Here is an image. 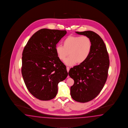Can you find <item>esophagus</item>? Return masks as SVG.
<instances>
[{
    "instance_id": "1",
    "label": "esophagus",
    "mask_w": 128,
    "mask_h": 128,
    "mask_svg": "<svg viewBox=\"0 0 128 128\" xmlns=\"http://www.w3.org/2000/svg\"><path fill=\"white\" fill-rule=\"evenodd\" d=\"M69 69H70V68H69V67H68V66H67L66 67V70H67V71H68V72H69ZM68 77H69V76H68Z\"/></svg>"
}]
</instances>
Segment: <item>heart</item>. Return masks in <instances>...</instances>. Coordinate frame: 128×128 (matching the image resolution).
Instances as JSON below:
<instances>
[{
    "label": "heart",
    "mask_w": 128,
    "mask_h": 128,
    "mask_svg": "<svg viewBox=\"0 0 128 128\" xmlns=\"http://www.w3.org/2000/svg\"><path fill=\"white\" fill-rule=\"evenodd\" d=\"M63 45L56 46L55 50L59 60H65L66 65L72 66L82 64L88 58L91 52L92 44L86 36H69L63 40Z\"/></svg>",
    "instance_id": "b5f03b06"
}]
</instances>
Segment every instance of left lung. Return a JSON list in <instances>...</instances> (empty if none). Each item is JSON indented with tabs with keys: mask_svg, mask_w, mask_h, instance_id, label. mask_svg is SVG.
<instances>
[{
	"mask_svg": "<svg viewBox=\"0 0 128 128\" xmlns=\"http://www.w3.org/2000/svg\"><path fill=\"white\" fill-rule=\"evenodd\" d=\"M76 33L88 37L92 44L88 58L68 72L74 81L70 88L71 96L76 102L85 103L94 99L102 91L108 78L110 62L105 44L98 34L91 31Z\"/></svg>",
	"mask_w": 128,
	"mask_h": 128,
	"instance_id": "left-lung-1",
	"label": "left lung"
}]
</instances>
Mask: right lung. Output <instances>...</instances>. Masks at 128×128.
<instances>
[{
  "instance_id": "obj_1",
  "label": "right lung",
  "mask_w": 128,
  "mask_h": 128,
  "mask_svg": "<svg viewBox=\"0 0 128 128\" xmlns=\"http://www.w3.org/2000/svg\"><path fill=\"white\" fill-rule=\"evenodd\" d=\"M66 30L41 29L29 39L22 52V74L26 88L37 99L48 100L56 96L58 84L68 75L55 48Z\"/></svg>"
}]
</instances>
